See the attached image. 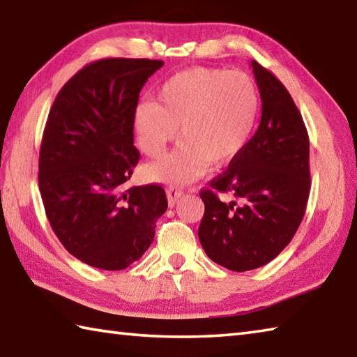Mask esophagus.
<instances>
[{
    "mask_svg": "<svg viewBox=\"0 0 357 357\" xmlns=\"http://www.w3.org/2000/svg\"><path fill=\"white\" fill-rule=\"evenodd\" d=\"M181 195H183V190L178 187H169L167 188V198H169V206L173 207L174 202H176L178 198H181Z\"/></svg>",
    "mask_w": 357,
    "mask_h": 357,
    "instance_id": "esophagus-1",
    "label": "esophagus"
}]
</instances>
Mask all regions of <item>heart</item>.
Returning <instances> with one entry per match:
<instances>
[{"instance_id": "obj_1", "label": "heart", "mask_w": 357, "mask_h": 357, "mask_svg": "<svg viewBox=\"0 0 357 357\" xmlns=\"http://www.w3.org/2000/svg\"><path fill=\"white\" fill-rule=\"evenodd\" d=\"M260 93L243 71L193 68L174 74L158 91V100L137 105L135 128L139 146L158 159L169 144H183L170 156L146 167L151 181L184 184L207 165L225 167L246 150L252 136Z\"/></svg>"}]
</instances>
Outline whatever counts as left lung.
<instances>
[{"instance_id": "8db88e82", "label": "left lung", "mask_w": 357, "mask_h": 357, "mask_svg": "<svg viewBox=\"0 0 357 357\" xmlns=\"http://www.w3.org/2000/svg\"><path fill=\"white\" fill-rule=\"evenodd\" d=\"M261 121L241 155L202 188L198 236L207 257L230 271L257 269L282 252L310 197V137L288 89L255 60ZM234 197L227 203L218 195Z\"/></svg>"}]
</instances>
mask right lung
Listing matches in <instances>:
<instances>
[{
  "instance_id": "obj_1",
  "label": "right lung",
  "mask_w": 357,
  "mask_h": 357,
  "mask_svg": "<svg viewBox=\"0 0 357 357\" xmlns=\"http://www.w3.org/2000/svg\"><path fill=\"white\" fill-rule=\"evenodd\" d=\"M162 60L103 59L69 79L43 131L38 187L54 234L93 268L121 271L139 260L167 211L159 184L130 187L139 162L135 113Z\"/></svg>"
}]
</instances>
